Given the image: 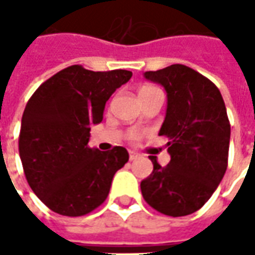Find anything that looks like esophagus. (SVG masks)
I'll use <instances>...</instances> for the list:
<instances>
[{
  "mask_svg": "<svg viewBox=\"0 0 255 255\" xmlns=\"http://www.w3.org/2000/svg\"><path fill=\"white\" fill-rule=\"evenodd\" d=\"M139 157V154L134 152H129V160H136Z\"/></svg>",
  "mask_w": 255,
  "mask_h": 255,
  "instance_id": "34e87169",
  "label": "esophagus"
}]
</instances>
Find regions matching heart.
I'll return each instance as SVG.
<instances>
[{"instance_id": "heart-1", "label": "heart", "mask_w": 255, "mask_h": 255, "mask_svg": "<svg viewBox=\"0 0 255 255\" xmlns=\"http://www.w3.org/2000/svg\"><path fill=\"white\" fill-rule=\"evenodd\" d=\"M156 88H153V86H143L142 89H140V92H139V95L140 93H146V92H150V91H154ZM139 137H140V133L139 132H130V134H129V139L130 140H139Z\"/></svg>"}]
</instances>
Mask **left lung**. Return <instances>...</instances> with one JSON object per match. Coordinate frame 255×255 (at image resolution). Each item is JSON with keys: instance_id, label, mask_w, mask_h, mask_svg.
<instances>
[{"instance_id": "left-lung-1", "label": "left lung", "mask_w": 255, "mask_h": 255, "mask_svg": "<svg viewBox=\"0 0 255 255\" xmlns=\"http://www.w3.org/2000/svg\"><path fill=\"white\" fill-rule=\"evenodd\" d=\"M167 93L160 136L169 137L170 162L162 167L150 156L153 171L140 183L143 199L171 217L197 211L211 197L227 169L230 122L216 85L186 65L144 72Z\"/></svg>"}]
</instances>
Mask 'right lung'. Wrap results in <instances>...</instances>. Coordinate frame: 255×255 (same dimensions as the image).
<instances>
[{
  "instance_id": "right-lung-1",
  "label": "right lung",
  "mask_w": 255,
  "mask_h": 255,
  "mask_svg": "<svg viewBox=\"0 0 255 255\" xmlns=\"http://www.w3.org/2000/svg\"><path fill=\"white\" fill-rule=\"evenodd\" d=\"M130 78L125 69L93 72L72 65L45 81L26 103L19 157L29 187L55 213L79 217L99 207L115 173L129 160L122 146L101 152L88 143L108 99Z\"/></svg>"
}]
</instances>
